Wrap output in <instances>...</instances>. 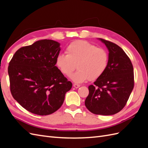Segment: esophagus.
<instances>
[{"label":"esophagus","mask_w":148,"mask_h":148,"mask_svg":"<svg viewBox=\"0 0 148 148\" xmlns=\"http://www.w3.org/2000/svg\"><path fill=\"white\" fill-rule=\"evenodd\" d=\"M79 86H80V85L78 84H76V83L73 84V87L75 88H78Z\"/></svg>","instance_id":"esophagus-1"}]
</instances>
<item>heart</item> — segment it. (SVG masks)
I'll return each mask as SVG.
<instances>
[{
  "mask_svg": "<svg viewBox=\"0 0 148 148\" xmlns=\"http://www.w3.org/2000/svg\"><path fill=\"white\" fill-rule=\"evenodd\" d=\"M66 54H59L56 58V65L66 75L70 76L76 83H82L88 79L94 80L104 73L108 65L109 56L105 49L83 40L70 43L66 49Z\"/></svg>",
  "mask_w": 148,
  "mask_h": 148,
  "instance_id": "1",
  "label": "heart"
}]
</instances>
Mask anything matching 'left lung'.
<instances>
[{"mask_svg":"<svg viewBox=\"0 0 148 148\" xmlns=\"http://www.w3.org/2000/svg\"><path fill=\"white\" fill-rule=\"evenodd\" d=\"M99 40L109 50L108 65L104 73L89 86L84 104L95 114L114 115L123 109L133 90V67L122 48L106 39Z\"/></svg>","mask_w":148,"mask_h":148,"instance_id":"left-lung-1","label":"left lung"}]
</instances>
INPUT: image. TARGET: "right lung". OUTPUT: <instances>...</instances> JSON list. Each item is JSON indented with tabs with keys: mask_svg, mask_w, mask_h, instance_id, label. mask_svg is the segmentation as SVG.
I'll use <instances>...</instances> for the list:
<instances>
[{
	"mask_svg": "<svg viewBox=\"0 0 148 148\" xmlns=\"http://www.w3.org/2000/svg\"><path fill=\"white\" fill-rule=\"evenodd\" d=\"M60 44L42 39L20 48L9 62L8 73L13 97L26 110L39 115L62 106L72 83L56 66Z\"/></svg>",
	"mask_w": 148,
	"mask_h": 148,
	"instance_id": "right-lung-1",
	"label": "right lung"
}]
</instances>
